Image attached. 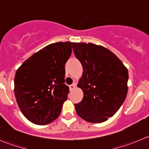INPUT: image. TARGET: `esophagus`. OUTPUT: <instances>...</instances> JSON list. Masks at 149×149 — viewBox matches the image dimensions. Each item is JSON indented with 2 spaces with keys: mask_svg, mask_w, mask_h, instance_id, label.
Instances as JSON below:
<instances>
[{
  "mask_svg": "<svg viewBox=\"0 0 149 149\" xmlns=\"http://www.w3.org/2000/svg\"><path fill=\"white\" fill-rule=\"evenodd\" d=\"M76 84L75 83H73V84H71V85L69 86V88H70V91H72V90H73L75 88H76Z\"/></svg>",
  "mask_w": 149,
  "mask_h": 149,
  "instance_id": "34e87169",
  "label": "esophagus"
}]
</instances>
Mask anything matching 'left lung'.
Masks as SVG:
<instances>
[{
	"label": "left lung",
	"mask_w": 149,
	"mask_h": 149,
	"mask_svg": "<svg viewBox=\"0 0 149 149\" xmlns=\"http://www.w3.org/2000/svg\"><path fill=\"white\" fill-rule=\"evenodd\" d=\"M75 56L83 74L78 86L84 91L81 102L75 104L76 113L93 123L106 121L124 102L127 92L128 71L110 50L92 43H73Z\"/></svg>",
	"instance_id": "1"
}]
</instances>
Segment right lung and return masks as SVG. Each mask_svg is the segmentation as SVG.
<instances>
[{
    "label": "right lung",
    "mask_w": 149,
    "mask_h": 149,
    "mask_svg": "<svg viewBox=\"0 0 149 149\" xmlns=\"http://www.w3.org/2000/svg\"><path fill=\"white\" fill-rule=\"evenodd\" d=\"M72 42L49 45L29 58L16 70L14 94L23 115L31 123L47 125L58 118L67 100L65 64Z\"/></svg>",
    "instance_id": "obj_1"
}]
</instances>
